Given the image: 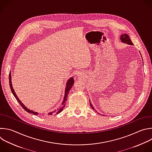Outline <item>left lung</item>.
Segmentation results:
<instances>
[{
	"instance_id": "obj_1",
	"label": "left lung",
	"mask_w": 152,
	"mask_h": 152,
	"mask_svg": "<svg viewBox=\"0 0 152 152\" xmlns=\"http://www.w3.org/2000/svg\"><path fill=\"white\" fill-rule=\"evenodd\" d=\"M121 40H122V42L126 43L129 44V45H133V43H132L131 40L130 39L129 36H128V34H122V36H121ZM90 106H91V108H92L93 110H95V109H94V107L92 106V104L91 103V102H90Z\"/></svg>"
}]
</instances>
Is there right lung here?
<instances>
[{"label": "right lung", "mask_w": 152, "mask_h": 152, "mask_svg": "<svg viewBox=\"0 0 152 152\" xmlns=\"http://www.w3.org/2000/svg\"><path fill=\"white\" fill-rule=\"evenodd\" d=\"M9 82H10V86L11 90V91H12V92L14 96H15V98H16V99L18 101V102L20 103V104L21 105V106L26 112H28V113H32V114H33V115H37L38 114V113L35 112H34V111H33V110H30L28 109L26 107H25V106L23 104V103L21 102H20V100L19 98L17 97V95L15 93V91H14V89H13V88H12V83H11V72H10V75H9ZM73 84H74V80H73V77H72V78H70V79L68 80V82H67V86H66V91H65V95H64V97L63 102L62 103V107H61V108L58 109V110L57 111L54 112V113H57H57L61 112V110H62L63 109V108L64 107V106H65V105H66V99H67L68 94H69V91H70V89L72 88V86L73 85ZM53 113V112L49 113H48V114H49V115H52Z\"/></svg>", "instance_id": "add662e5"}]
</instances>
